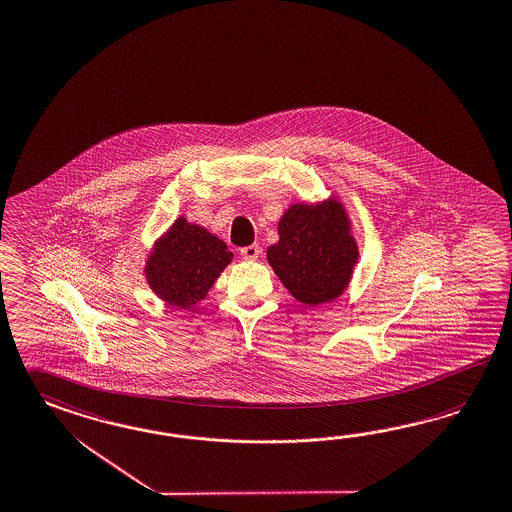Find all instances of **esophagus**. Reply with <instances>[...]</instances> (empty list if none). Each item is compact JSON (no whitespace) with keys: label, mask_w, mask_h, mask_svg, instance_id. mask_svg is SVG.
<instances>
[{"label":"esophagus","mask_w":512,"mask_h":512,"mask_svg":"<svg viewBox=\"0 0 512 512\" xmlns=\"http://www.w3.org/2000/svg\"><path fill=\"white\" fill-rule=\"evenodd\" d=\"M260 247L258 245H249V247H243V249L239 250V254L245 258V260H258V256H260Z\"/></svg>","instance_id":"esophagus-1"}]
</instances>
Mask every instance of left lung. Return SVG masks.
Listing matches in <instances>:
<instances>
[{
	"mask_svg": "<svg viewBox=\"0 0 512 512\" xmlns=\"http://www.w3.org/2000/svg\"><path fill=\"white\" fill-rule=\"evenodd\" d=\"M278 236L267 249V262L297 301L317 306L340 297L358 260L341 202L293 204L278 223Z\"/></svg>",
	"mask_w": 512,
	"mask_h": 512,
	"instance_id": "obj_1",
	"label": "left lung"
}]
</instances>
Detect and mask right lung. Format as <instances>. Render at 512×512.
Wrapping results in <instances>:
<instances>
[{"label":"right lung","mask_w":512,"mask_h":512,"mask_svg":"<svg viewBox=\"0 0 512 512\" xmlns=\"http://www.w3.org/2000/svg\"><path fill=\"white\" fill-rule=\"evenodd\" d=\"M232 258L234 254L219 237L178 217L150 252L146 280L159 299L189 308L208 295Z\"/></svg>","instance_id":"obj_1"}]
</instances>
